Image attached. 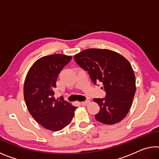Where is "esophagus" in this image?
Wrapping results in <instances>:
<instances>
[{"label":"esophagus","mask_w":159,"mask_h":159,"mask_svg":"<svg viewBox=\"0 0 159 159\" xmlns=\"http://www.w3.org/2000/svg\"><path fill=\"white\" fill-rule=\"evenodd\" d=\"M90 102V100H85V101H84V102H81V105H84V106H85V105H87L88 104H89V103Z\"/></svg>","instance_id":"obj_1"}]
</instances>
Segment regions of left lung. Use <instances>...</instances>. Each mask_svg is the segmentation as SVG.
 Listing matches in <instances>:
<instances>
[{"instance_id": "left-lung-1", "label": "left lung", "mask_w": 159, "mask_h": 159, "mask_svg": "<svg viewBox=\"0 0 159 159\" xmlns=\"http://www.w3.org/2000/svg\"><path fill=\"white\" fill-rule=\"evenodd\" d=\"M75 62L89 72L92 81L101 82L105 98H94L100 106L98 122L114 125L129 112L136 92L134 70L127 59L110 49H88L74 56Z\"/></svg>"}]
</instances>
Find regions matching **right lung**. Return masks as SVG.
Listing matches in <instances>:
<instances>
[{"instance_id":"add662e5","label":"right lung","mask_w":159,"mask_h":159,"mask_svg":"<svg viewBox=\"0 0 159 159\" xmlns=\"http://www.w3.org/2000/svg\"><path fill=\"white\" fill-rule=\"evenodd\" d=\"M71 58L61 54L40 58L32 64L25 80L24 99L29 112L37 122L53 132L69 125L77 108L64 99H55L53 90L58 75Z\"/></svg>"}]
</instances>
